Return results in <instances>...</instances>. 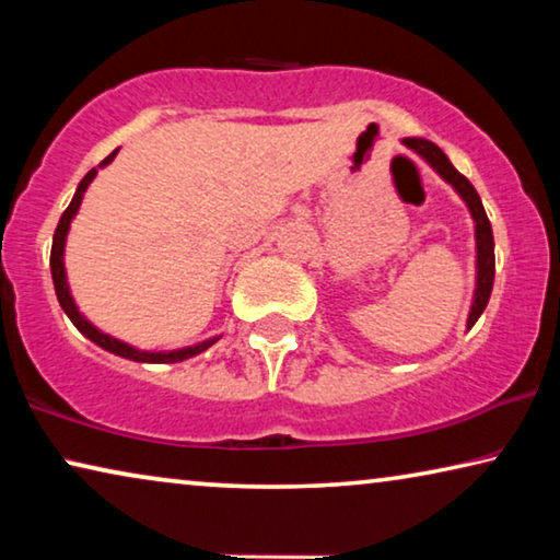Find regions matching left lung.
Wrapping results in <instances>:
<instances>
[{
	"label": "left lung",
	"instance_id": "8db88e82",
	"mask_svg": "<svg viewBox=\"0 0 560 560\" xmlns=\"http://www.w3.org/2000/svg\"><path fill=\"white\" fill-rule=\"evenodd\" d=\"M402 144H405V148H410L412 152H418V155L423 158L425 163L431 165L443 180L451 183L456 194L464 198V203L469 206V211H471L474 236H477V288H474L469 320H466V328H471L474 324H477V318L481 316V313H485L487 303H489V295H492V285H494L492 224H489L487 211H485V206H481V198L477 194V188H474L471 183L466 180L454 165H451L446 152H443L439 144H433L431 140H423V137H405Z\"/></svg>",
	"mask_w": 560,
	"mask_h": 560
}]
</instances>
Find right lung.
Here are the masks:
<instances>
[{
    "mask_svg": "<svg viewBox=\"0 0 560 560\" xmlns=\"http://www.w3.org/2000/svg\"><path fill=\"white\" fill-rule=\"evenodd\" d=\"M119 150H114L109 158L102 160V165H109L114 158H117ZM96 178V167H91V171L83 175V180L79 183V188H75L73 194V201L68 203V209L63 211V217H60L58 226H56V234H52V249H50V275H52V285H56V295H58V303L60 308L66 311V316L73 320V326L79 328V331L86 336L96 343V347H102L106 351H112V354L117 357H125V359H132V362H148V364H173V362H183V359H190L196 354H201L211 347V343L219 341V336H213L209 341H201L196 343V347H186V349H173V351H142V349H135L129 347V343L114 339V336L98 331V328L91 324V320L83 318V313L75 308V301L71 295V288H68V278H66V265H63V252H66V236H68V229H71V221L75 213H79V206L83 201V194H86L89 183Z\"/></svg>",
    "mask_w": 560,
    "mask_h": 560,
    "instance_id": "right-lung-1",
    "label": "right lung"
}]
</instances>
